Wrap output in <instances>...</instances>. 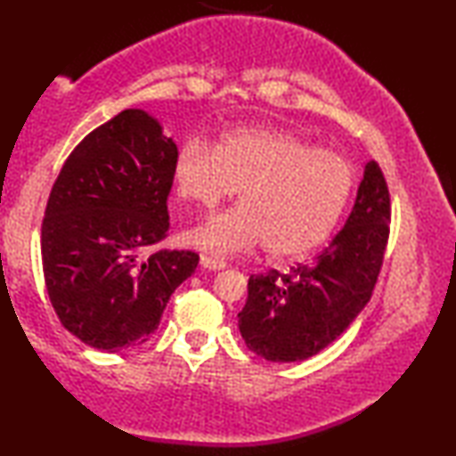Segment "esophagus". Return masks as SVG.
I'll return each mask as SVG.
<instances>
[{
    "label": "esophagus",
    "mask_w": 456,
    "mask_h": 456,
    "mask_svg": "<svg viewBox=\"0 0 456 456\" xmlns=\"http://www.w3.org/2000/svg\"><path fill=\"white\" fill-rule=\"evenodd\" d=\"M201 267H205V270H224L226 261L211 257V255H201Z\"/></svg>",
    "instance_id": "1"
}]
</instances>
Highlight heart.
Returning <instances> with one entry per match:
<instances>
[{
    "label": "heart",
    "instance_id": "obj_1",
    "mask_svg": "<svg viewBox=\"0 0 456 456\" xmlns=\"http://www.w3.org/2000/svg\"><path fill=\"white\" fill-rule=\"evenodd\" d=\"M174 186L184 203L214 209L239 191V208L186 230L192 247L230 255L264 242L273 261L298 259L332 234L351 199L353 164L338 153L282 133L240 128L216 149L186 141L174 161Z\"/></svg>",
    "mask_w": 456,
    "mask_h": 456
}]
</instances>
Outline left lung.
I'll return each instance as SVG.
<instances>
[{"mask_svg": "<svg viewBox=\"0 0 456 456\" xmlns=\"http://www.w3.org/2000/svg\"><path fill=\"white\" fill-rule=\"evenodd\" d=\"M388 234V184L371 159L345 228L311 264L248 278L239 314L247 346L267 361L292 363L332 345L370 303Z\"/></svg>", "mask_w": 456, "mask_h": 456, "instance_id": "1", "label": "left lung"}]
</instances>
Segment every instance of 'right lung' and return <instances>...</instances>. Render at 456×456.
<instances>
[{
	"instance_id": "1",
	"label": "right lung",
	"mask_w": 456,
	"mask_h": 456,
	"mask_svg": "<svg viewBox=\"0 0 456 456\" xmlns=\"http://www.w3.org/2000/svg\"><path fill=\"white\" fill-rule=\"evenodd\" d=\"M178 147L142 110H124L74 147L49 192L43 276L61 326L99 351L142 345L172 292L197 270L192 251H142L167 236Z\"/></svg>"
}]
</instances>
